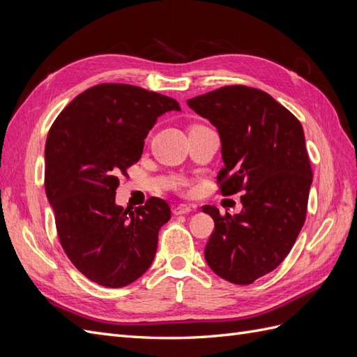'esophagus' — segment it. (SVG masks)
Segmentation results:
<instances>
[{
    "label": "esophagus",
    "instance_id": "obj_1",
    "mask_svg": "<svg viewBox=\"0 0 357 357\" xmlns=\"http://www.w3.org/2000/svg\"><path fill=\"white\" fill-rule=\"evenodd\" d=\"M193 208L190 207V205H186V204H180V205H176L174 208H172V213H174L176 215H181V214H188L190 213Z\"/></svg>",
    "mask_w": 357,
    "mask_h": 357
}]
</instances>
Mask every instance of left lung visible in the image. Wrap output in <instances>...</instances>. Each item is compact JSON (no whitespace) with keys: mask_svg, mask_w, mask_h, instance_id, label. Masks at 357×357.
<instances>
[{"mask_svg":"<svg viewBox=\"0 0 357 357\" xmlns=\"http://www.w3.org/2000/svg\"><path fill=\"white\" fill-rule=\"evenodd\" d=\"M188 105L219 131L220 193H244L235 215L202 207L214 220L205 261L228 282L250 284L284 261L304 226L312 181L304 129L271 95L243 84L195 96Z\"/></svg>","mask_w":357,"mask_h":357,"instance_id":"1","label":"left lung"}]
</instances>
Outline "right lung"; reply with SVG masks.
<instances>
[{
    "label": "right lung",
    "mask_w": 357,
    "mask_h": 357,
    "mask_svg": "<svg viewBox=\"0 0 357 357\" xmlns=\"http://www.w3.org/2000/svg\"><path fill=\"white\" fill-rule=\"evenodd\" d=\"M180 110L176 100L125 83L86 89L53 122L45 149V188L58 238L73 265L92 282L123 287L152 265L169 205L149 198L119 207V177L139 160L156 119Z\"/></svg>",
    "instance_id": "obj_1"
}]
</instances>
